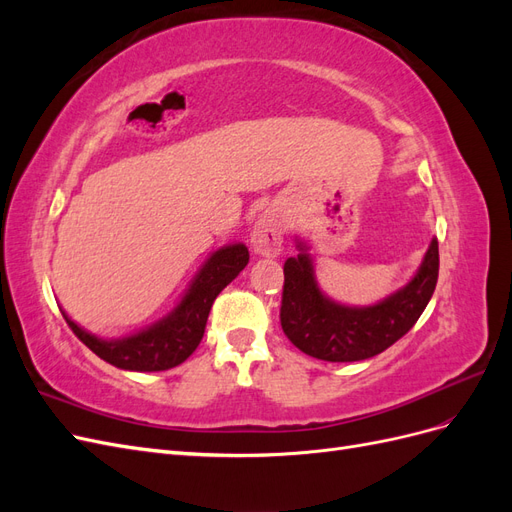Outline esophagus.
I'll return each instance as SVG.
<instances>
[{"instance_id":"34e87169","label":"esophagus","mask_w":512,"mask_h":512,"mask_svg":"<svg viewBox=\"0 0 512 512\" xmlns=\"http://www.w3.org/2000/svg\"><path fill=\"white\" fill-rule=\"evenodd\" d=\"M284 232H286V224H284L282 213L275 209H267L260 215L258 222L254 224V230H252L254 252L260 256L275 258L282 252Z\"/></svg>"}]
</instances>
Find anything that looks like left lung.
I'll return each instance as SVG.
<instances>
[{"mask_svg":"<svg viewBox=\"0 0 512 512\" xmlns=\"http://www.w3.org/2000/svg\"><path fill=\"white\" fill-rule=\"evenodd\" d=\"M284 262L280 320L290 342L320 361L352 363L371 359L404 337L421 318L438 284V239L412 280L376 305L348 307L331 301L316 282L307 245Z\"/></svg>","mask_w":512,"mask_h":512,"instance_id":"8db88e82","label":"left lung"}]
</instances>
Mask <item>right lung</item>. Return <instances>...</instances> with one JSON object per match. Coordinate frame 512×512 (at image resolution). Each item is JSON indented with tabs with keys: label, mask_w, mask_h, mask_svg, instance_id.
I'll return each mask as SVG.
<instances>
[{
	"label": "right lung",
	"mask_w": 512,
	"mask_h": 512,
	"mask_svg": "<svg viewBox=\"0 0 512 512\" xmlns=\"http://www.w3.org/2000/svg\"><path fill=\"white\" fill-rule=\"evenodd\" d=\"M250 252L243 243H232L213 252L183 294L179 305L151 324L149 329L119 339H100L72 322L68 327L102 361L130 371H164L181 365L198 348L215 297L245 269Z\"/></svg>",
	"instance_id": "obj_1"
}]
</instances>
